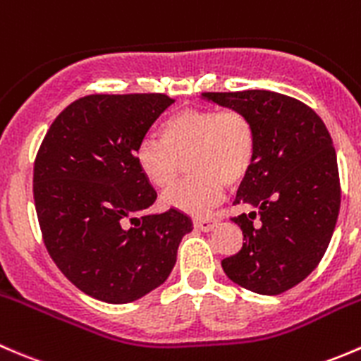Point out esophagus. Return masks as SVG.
Listing matches in <instances>:
<instances>
[{
  "label": "esophagus",
  "instance_id": "esophagus-1",
  "mask_svg": "<svg viewBox=\"0 0 361 361\" xmlns=\"http://www.w3.org/2000/svg\"><path fill=\"white\" fill-rule=\"evenodd\" d=\"M217 226V219L215 217H196L195 228L200 231H212Z\"/></svg>",
  "mask_w": 361,
  "mask_h": 361
}]
</instances>
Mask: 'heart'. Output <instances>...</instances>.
Returning <instances> with one entry per match:
<instances>
[{
  "label": "heart",
  "instance_id": "obj_1",
  "mask_svg": "<svg viewBox=\"0 0 361 361\" xmlns=\"http://www.w3.org/2000/svg\"><path fill=\"white\" fill-rule=\"evenodd\" d=\"M158 142L137 147L135 161L156 189L172 188L185 161L189 179L169 191L166 207L203 214L217 205L226 185H238L250 172L257 151L254 121L240 109L191 107L166 116L156 128Z\"/></svg>",
  "mask_w": 361,
  "mask_h": 361
}]
</instances>
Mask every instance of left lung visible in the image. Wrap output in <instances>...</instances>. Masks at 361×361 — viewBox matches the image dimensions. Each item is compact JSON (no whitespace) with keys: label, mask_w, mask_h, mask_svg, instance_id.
Listing matches in <instances>:
<instances>
[{"label":"left lung","mask_w":361,"mask_h":361,"mask_svg":"<svg viewBox=\"0 0 361 361\" xmlns=\"http://www.w3.org/2000/svg\"><path fill=\"white\" fill-rule=\"evenodd\" d=\"M250 116L257 151L241 182L233 215L245 243L222 259L240 287L278 295L299 285L322 261L336 229L341 180L336 147L322 118L300 100L267 90L203 92Z\"/></svg>","instance_id":"left-lung-1"}]
</instances>
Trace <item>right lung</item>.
<instances>
[{"mask_svg": "<svg viewBox=\"0 0 361 361\" xmlns=\"http://www.w3.org/2000/svg\"><path fill=\"white\" fill-rule=\"evenodd\" d=\"M165 94H92L69 104L35 159L36 214L48 254L74 287L109 304L140 299L169 278L191 219L158 198L135 161Z\"/></svg>", "mask_w": 361, "mask_h": 361, "instance_id": "obj_1", "label": "right lung"}]
</instances>
